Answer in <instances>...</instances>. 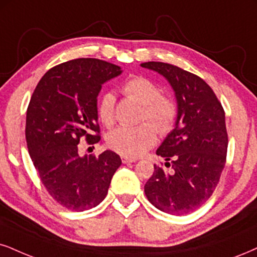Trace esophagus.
<instances>
[{
  "label": "esophagus",
  "instance_id": "esophagus-1",
  "mask_svg": "<svg viewBox=\"0 0 257 257\" xmlns=\"http://www.w3.org/2000/svg\"><path fill=\"white\" fill-rule=\"evenodd\" d=\"M121 161H122V163H134V162H136V160L135 158H130V157H125V156H122L121 157Z\"/></svg>",
  "mask_w": 257,
  "mask_h": 257
}]
</instances>
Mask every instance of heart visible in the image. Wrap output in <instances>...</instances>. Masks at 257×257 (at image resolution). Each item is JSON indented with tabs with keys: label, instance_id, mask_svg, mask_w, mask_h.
I'll list each match as a JSON object with an SVG mask.
<instances>
[{
	"label": "heart",
	"instance_id": "obj_1",
	"mask_svg": "<svg viewBox=\"0 0 257 257\" xmlns=\"http://www.w3.org/2000/svg\"><path fill=\"white\" fill-rule=\"evenodd\" d=\"M123 93L143 104L142 120H148L157 128L158 134L166 135L174 127L177 115L176 104L173 100L163 97L161 89L154 82L145 77H134L123 85ZM114 103L115 97L112 93H106L101 97L97 114L103 125L110 126L114 122ZM152 126L149 123L119 126L107 136V144L122 156L139 157L156 142V132Z\"/></svg>",
	"mask_w": 257,
	"mask_h": 257
}]
</instances>
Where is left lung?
<instances>
[{"instance_id": "1", "label": "left lung", "mask_w": 257, "mask_h": 257, "mask_svg": "<svg viewBox=\"0 0 257 257\" xmlns=\"http://www.w3.org/2000/svg\"><path fill=\"white\" fill-rule=\"evenodd\" d=\"M141 66L166 78L177 104L175 126L156 151L172 169L155 164L144 192L160 211L182 216L205 204L219 182L227 151L225 113L210 85L199 76L162 62Z\"/></svg>"}]
</instances>
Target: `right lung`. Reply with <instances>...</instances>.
<instances>
[{
  "mask_svg": "<svg viewBox=\"0 0 257 257\" xmlns=\"http://www.w3.org/2000/svg\"><path fill=\"white\" fill-rule=\"evenodd\" d=\"M121 68L95 58H78L50 69L32 95L26 141L32 162L49 194L70 211H87L106 198L121 164L114 151L99 156L78 153L81 137L100 141L97 96Z\"/></svg>",
  "mask_w": 257,
  "mask_h": 257,
  "instance_id": "right-lung-1",
  "label": "right lung"
}]
</instances>
